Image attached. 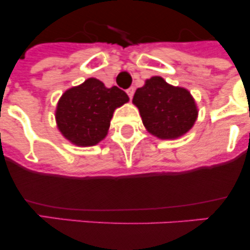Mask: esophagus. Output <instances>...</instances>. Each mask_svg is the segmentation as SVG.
Wrapping results in <instances>:
<instances>
[{
    "mask_svg": "<svg viewBox=\"0 0 250 250\" xmlns=\"http://www.w3.org/2000/svg\"><path fill=\"white\" fill-rule=\"evenodd\" d=\"M127 94H128V97H129L130 99H132L133 95H134V88H133V87L128 88V89H127Z\"/></svg>",
    "mask_w": 250,
    "mask_h": 250,
    "instance_id": "34e87169",
    "label": "esophagus"
}]
</instances>
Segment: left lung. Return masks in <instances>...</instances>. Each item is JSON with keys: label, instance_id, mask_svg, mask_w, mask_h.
Here are the masks:
<instances>
[{"label": "left lung", "instance_id": "obj_1", "mask_svg": "<svg viewBox=\"0 0 250 250\" xmlns=\"http://www.w3.org/2000/svg\"><path fill=\"white\" fill-rule=\"evenodd\" d=\"M133 104L139 109L147 132L163 140L186 134L197 120L198 110L191 93L160 76L148 78L138 88Z\"/></svg>", "mask_w": 250, "mask_h": 250}]
</instances>
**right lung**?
<instances>
[{
  "instance_id": "add662e5",
  "label": "right lung",
  "mask_w": 250,
  "mask_h": 250,
  "mask_svg": "<svg viewBox=\"0 0 250 250\" xmlns=\"http://www.w3.org/2000/svg\"><path fill=\"white\" fill-rule=\"evenodd\" d=\"M129 98L116 85L105 87L102 81L88 78L67 89L55 111L58 129L77 146H94L106 137L113 111Z\"/></svg>"
}]
</instances>
